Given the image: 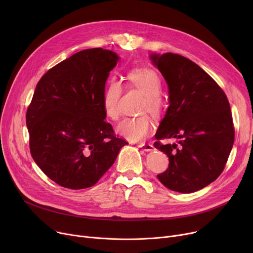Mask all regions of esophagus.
<instances>
[{"label":"esophagus","instance_id":"34e87169","mask_svg":"<svg viewBox=\"0 0 253 253\" xmlns=\"http://www.w3.org/2000/svg\"><path fill=\"white\" fill-rule=\"evenodd\" d=\"M138 148L144 152H151L154 150V145L151 143H139Z\"/></svg>","mask_w":253,"mask_h":253}]
</instances>
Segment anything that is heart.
Listing matches in <instances>:
<instances>
[{
    "label": "heart",
    "mask_w": 253,
    "mask_h": 253,
    "mask_svg": "<svg viewBox=\"0 0 253 253\" xmlns=\"http://www.w3.org/2000/svg\"><path fill=\"white\" fill-rule=\"evenodd\" d=\"M129 85L144 93L141 99V110L148 111L153 116L160 115L163 109L161 98V79L151 69H135L127 75ZM122 95V86L117 81H111L105 87L102 96V109L112 121H117L121 116L120 99ZM153 131L151 120L145 116L126 118L120 123L117 132L130 141H140L147 138Z\"/></svg>",
    "instance_id": "heart-1"
}]
</instances>
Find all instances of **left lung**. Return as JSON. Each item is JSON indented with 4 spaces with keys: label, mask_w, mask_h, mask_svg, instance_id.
<instances>
[{
    "label": "left lung",
    "mask_w": 253,
    "mask_h": 253,
    "mask_svg": "<svg viewBox=\"0 0 253 253\" xmlns=\"http://www.w3.org/2000/svg\"><path fill=\"white\" fill-rule=\"evenodd\" d=\"M168 86L169 106L154 143L169 158L158 179L171 191L189 194L205 188L222 172L233 148L235 130L229 100L200 66L173 53L150 55Z\"/></svg>",
    "instance_id": "8db88e82"
}]
</instances>
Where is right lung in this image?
<instances>
[{
    "mask_svg": "<svg viewBox=\"0 0 253 253\" xmlns=\"http://www.w3.org/2000/svg\"><path fill=\"white\" fill-rule=\"evenodd\" d=\"M120 57L102 48L80 51L49 70L26 112L34 161L63 188L94 185L127 144L102 109L110 72Z\"/></svg>",
    "mask_w": 253,
    "mask_h": 253,
    "instance_id": "add662e5",
    "label": "right lung"
}]
</instances>
